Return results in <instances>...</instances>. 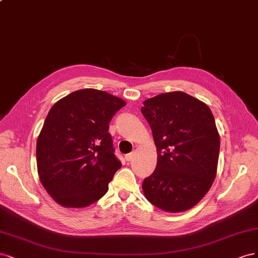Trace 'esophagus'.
Returning a JSON list of instances; mask_svg holds the SVG:
<instances>
[{
    "instance_id": "34e87169",
    "label": "esophagus",
    "mask_w": 258,
    "mask_h": 258,
    "mask_svg": "<svg viewBox=\"0 0 258 258\" xmlns=\"http://www.w3.org/2000/svg\"><path fill=\"white\" fill-rule=\"evenodd\" d=\"M134 152H131V153H128V154H126L125 155V160L127 161V162H131L132 160H133V157H134Z\"/></svg>"
}]
</instances>
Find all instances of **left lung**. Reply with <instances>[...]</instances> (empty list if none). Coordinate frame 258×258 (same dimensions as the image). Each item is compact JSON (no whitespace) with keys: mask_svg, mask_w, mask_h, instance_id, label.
<instances>
[{"mask_svg":"<svg viewBox=\"0 0 258 258\" xmlns=\"http://www.w3.org/2000/svg\"><path fill=\"white\" fill-rule=\"evenodd\" d=\"M141 113L157 150L144 194L163 211H186L202 201L217 176L220 135L210 108L176 91L147 99Z\"/></svg>","mask_w":258,"mask_h":258,"instance_id":"obj_1","label":"left lung"}]
</instances>
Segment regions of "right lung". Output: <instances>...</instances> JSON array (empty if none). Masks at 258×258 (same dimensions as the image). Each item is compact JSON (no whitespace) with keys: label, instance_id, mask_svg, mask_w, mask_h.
I'll return each mask as SVG.
<instances>
[{"label":"right lung","instance_id":"obj_1","mask_svg":"<svg viewBox=\"0 0 258 258\" xmlns=\"http://www.w3.org/2000/svg\"><path fill=\"white\" fill-rule=\"evenodd\" d=\"M126 103L95 89L78 90L49 110L37 143V171L53 201L84 208L101 199L121 162L108 133L114 113Z\"/></svg>","mask_w":258,"mask_h":258}]
</instances>
